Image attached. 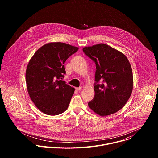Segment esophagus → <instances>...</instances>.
<instances>
[{"mask_svg": "<svg viewBox=\"0 0 158 158\" xmlns=\"http://www.w3.org/2000/svg\"><path fill=\"white\" fill-rule=\"evenodd\" d=\"M82 89V87H76V90L77 91H79V90H81Z\"/></svg>", "mask_w": 158, "mask_h": 158, "instance_id": "34e87169", "label": "esophagus"}]
</instances>
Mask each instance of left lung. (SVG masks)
<instances>
[{
    "mask_svg": "<svg viewBox=\"0 0 158 158\" xmlns=\"http://www.w3.org/2000/svg\"><path fill=\"white\" fill-rule=\"evenodd\" d=\"M96 64L94 91L89 107L106 116L122 109L132 93L133 76L131 64L122 52L105 44L82 49Z\"/></svg>",
    "mask_w": 158,
    "mask_h": 158,
    "instance_id": "left-lung-1",
    "label": "left lung"
}]
</instances>
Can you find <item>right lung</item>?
I'll return each mask as SVG.
<instances>
[{
  "label": "right lung",
  "instance_id": "obj_1",
  "mask_svg": "<svg viewBox=\"0 0 158 158\" xmlns=\"http://www.w3.org/2000/svg\"><path fill=\"white\" fill-rule=\"evenodd\" d=\"M79 48L62 42L44 45L31 59L26 79L29 96L44 114L54 116L69 106L75 89L62 81L64 63Z\"/></svg>",
  "mask_w": 158,
  "mask_h": 158
}]
</instances>
